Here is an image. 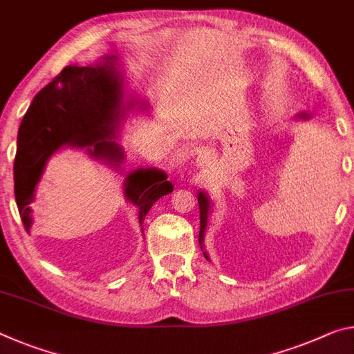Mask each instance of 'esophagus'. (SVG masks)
Here are the masks:
<instances>
[{
    "mask_svg": "<svg viewBox=\"0 0 354 354\" xmlns=\"http://www.w3.org/2000/svg\"><path fill=\"white\" fill-rule=\"evenodd\" d=\"M207 160H209V154H207L206 151H201V153L197 157V164L198 165H206Z\"/></svg>",
    "mask_w": 354,
    "mask_h": 354,
    "instance_id": "esophagus-1",
    "label": "esophagus"
}]
</instances>
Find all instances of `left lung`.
Instances as JSON below:
<instances>
[{
  "mask_svg": "<svg viewBox=\"0 0 354 354\" xmlns=\"http://www.w3.org/2000/svg\"><path fill=\"white\" fill-rule=\"evenodd\" d=\"M298 118H302V120H307V118H310L307 113H299ZM198 205H200V234H198V243H200V248L203 250V239H205V232H206V225H207V212H209V198H207V195L203 192V190H200L198 192ZM203 255L206 260H209V257H207L206 252H203Z\"/></svg>",
  "mask_w": 354,
  "mask_h": 354,
  "instance_id": "8db88e82",
  "label": "left lung"
}]
</instances>
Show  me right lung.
I'll list each match as a JSON object with an SVG mask.
<instances>
[{
  "mask_svg": "<svg viewBox=\"0 0 354 354\" xmlns=\"http://www.w3.org/2000/svg\"><path fill=\"white\" fill-rule=\"evenodd\" d=\"M116 56L97 66H67L32 99L19 129L14 160V192L25 230L30 232L37 183L47 160L61 147L86 148V153L116 170L124 160L115 132L124 116V77ZM133 105V104H131ZM173 192V184L157 168H138L124 181V197L138 209L142 225L157 200ZM143 230V228H142Z\"/></svg>",
  "mask_w": 354,
  "mask_h": 354,
  "instance_id": "right-lung-1",
  "label": "right lung"
}]
</instances>
